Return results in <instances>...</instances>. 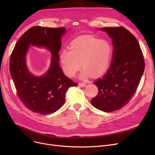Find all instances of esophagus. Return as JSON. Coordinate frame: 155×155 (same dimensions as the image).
Returning a JSON list of instances; mask_svg holds the SVG:
<instances>
[{
	"label": "esophagus",
	"instance_id": "esophagus-1",
	"mask_svg": "<svg viewBox=\"0 0 155 155\" xmlns=\"http://www.w3.org/2000/svg\"><path fill=\"white\" fill-rule=\"evenodd\" d=\"M86 85H87V84L85 83V82H80V83H79V85L81 86V87H85Z\"/></svg>",
	"mask_w": 155,
	"mask_h": 155
}]
</instances>
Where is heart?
I'll return each mask as SVG.
<instances>
[{"mask_svg":"<svg viewBox=\"0 0 155 155\" xmlns=\"http://www.w3.org/2000/svg\"><path fill=\"white\" fill-rule=\"evenodd\" d=\"M111 54V47L104 40L91 36H80L70 44V50L63 49L60 54V61L64 73L73 77L80 69L84 70L81 77L85 78L91 74L98 76L107 69Z\"/></svg>","mask_w":155,"mask_h":155,"instance_id":"b5f03b06","label":"heart"}]
</instances>
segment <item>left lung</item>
Masks as SVG:
<instances>
[{
    "label": "left lung",
    "instance_id": "obj_1",
    "mask_svg": "<svg viewBox=\"0 0 155 155\" xmlns=\"http://www.w3.org/2000/svg\"><path fill=\"white\" fill-rule=\"evenodd\" d=\"M101 30L107 32L112 39L113 52L106 73L94 82L99 92L91 103L97 109L110 112L124 107L133 98L145 64L140 44L131 32L123 26Z\"/></svg>",
    "mask_w": 155,
    "mask_h": 155
}]
</instances>
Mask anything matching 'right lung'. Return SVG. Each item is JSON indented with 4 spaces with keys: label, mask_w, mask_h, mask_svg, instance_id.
Segmentation results:
<instances>
[{
    "label": "right lung",
    "mask_w": 155,
    "mask_h": 155,
    "mask_svg": "<svg viewBox=\"0 0 155 155\" xmlns=\"http://www.w3.org/2000/svg\"><path fill=\"white\" fill-rule=\"evenodd\" d=\"M64 28L33 26L21 36L10 58L9 70L19 99L32 112L48 115L58 110L65 101L68 88L77 83L64 75L59 67L58 53ZM29 45L46 47L53 56L50 69L46 75H32L25 64Z\"/></svg>",
    "instance_id": "1"
}]
</instances>
